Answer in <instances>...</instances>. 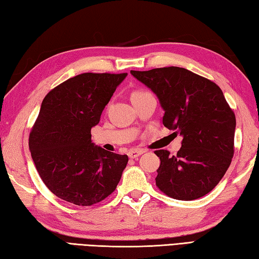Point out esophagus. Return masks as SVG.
Masks as SVG:
<instances>
[{"instance_id":"34e87169","label":"esophagus","mask_w":259,"mask_h":259,"mask_svg":"<svg viewBox=\"0 0 259 259\" xmlns=\"http://www.w3.org/2000/svg\"><path fill=\"white\" fill-rule=\"evenodd\" d=\"M142 153H144V151H142L141 149H131L128 152V156H129V158L134 159V158H137V157L141 156Z\"/></svg>"}]
</instances>
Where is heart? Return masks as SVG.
<instances>
[{
	"instance_id": "b5f03b06",
	"label": "heart",
	"mask_w": 259,
	"mask_h": 259,
	"mask_svg": "<svg viewBox=\"0 0 259 259\" xmlns=\"http://www.w3.org/2000/svg\"><path fill=\"white\" fill-rule=\"evenodd\" d=\"M144 93H146L145 91H135L133 93V97H136V96H140V95H144Z\"/></svg>"
}]
</instances>
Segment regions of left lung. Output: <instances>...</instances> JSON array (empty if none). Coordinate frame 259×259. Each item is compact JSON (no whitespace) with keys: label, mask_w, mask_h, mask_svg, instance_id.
<instances>
[{"label":"left lung","mask_w":259,"mask_h":259,"mask_svg":"<svg viewBox=\"0 0 259 259\" xmlns=\"http://www.w3.org/2000/svg\"><path fill=\"white\" fill-rule=\"evenodd\" d=\"M156 93L164 114L162 123L183 136L176 156L156 150L160 158L156 185L164 195L194 200L222 180L234 156L236 117L214 82L178 68L131 70Z\"/></svg>","instance_id":"1"}]
</instances>
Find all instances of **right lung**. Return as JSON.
<instances>
[{
	"instance_id": "add662e5",
	"label": "right lung",
	"mask_w": 259,
	"mask_h": 259,
	"mask_svg": "<svg viewBox=\"0 0 259 259\" xmlns=\"http://www.w3.org/2000/svg\"><path fill=\"white\" fill-rule=\"evenodd\" d=\"M126 73L87 72L57 85L43 99L29 147L52 194L76 206H92L117 188L128 156L96 147L91 128L100 121Z\"/></svg>"
}]
</instances>
